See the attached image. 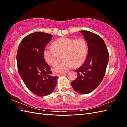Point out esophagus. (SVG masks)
I'll use <instances>...</instances> for the list:
<instances>
[{"instance_id": "34e87169", "label": "esophagus", "mask_w": 127, "mask_h": 127, "mask_svg": "<svg viewBox=\"0 0 127 127\" xmlns=\"http://www.w3.org/2000/svg\"><path fill=\"white\" fill-rule=\"evenodd\" d=\"M65 73H67V72H65V73H60V74L57 75V76H61V75H63L65 74Z\"/></svg>"}]
</instances>
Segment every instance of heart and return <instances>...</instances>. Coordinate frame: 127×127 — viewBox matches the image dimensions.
I'll return each mask as SVG.
<instances>
[{"label": "heart", "instance_id": "b5f03b06", "mask_svg": "<svg viewBox=\"0 0 127 127\" xmlns=\"http://www.w3.org/2000/svg\"><path fill=\"white\" fill-rule=\"evenodd\" d=\"M64 61L56 66V72H66L75 65L79 66L85 61L88 55V44L84 38H62L55 41L53 46H46L43 51L46 62L52 66L58 63L60 55Z\"/></svg>", "mask_w": 127, "mask_h": 127}]
</instances>
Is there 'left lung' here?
I'll return each mask as SVG.
<instances>
[{"mask_svg": "<svg viewBox=\"0 0 127 127\" xmlns=\"http://www.w3.org/2000/svg\"><path fill=\"white\" fill-rule=\"evenodd\" d=\"M79 32L87 43L88 56L84 64L75 70L77 77L71 82V85L76 92L88 94L98 87L103 79L109 61V53L101 37L88 31Z\"/></svg>", "mask_w": 127, "mask_h": 127, "instance_id": "1", "label": "left lung"}]
</instances>
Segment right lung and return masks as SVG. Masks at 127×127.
<instances>
[{
  "label": "right lung",
  "instance_id": "1",
  "mask_svg": "<svg viewBox=\"0 0 127 127\" xmlns=\"http://www.w3.org/2000/svg\"><path fill=\"white\" fill-rule=\"evenodd\" d=\"M52 37L44 32H34L24 38L18 49L17 63L20 77L26 87L38 96L50 95L57 84V77L51 76L43 55Z\"/></svg>",
  "mask_w": 127,
  "mask_h": 127
}]
</instances>
